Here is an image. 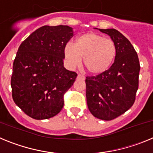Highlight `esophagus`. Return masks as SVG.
I'll list each match as a JSON object with an SVG mask.
<instances>
[{"mask_svg": "<svg viewBox=\"0 0 153 153\" xmlns=\"http://www.w3.org/2000/svg\"><path fill=\"white\" fill-rule=\"evenodd\" d=\"M77 78L79 79H83H83H85V76L83 75H82V74H78Z\"/></svg>", "mask_w": 153, "mask_h": 153, "instance_id": "obj_1", "label": "esophagus"}]
</instances>
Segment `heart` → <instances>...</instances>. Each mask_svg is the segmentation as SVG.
Masks as SVG:
<instances>
[{
    "label": "heart",
    "instance_id": "b5f03b06",
    "mask_svg": "<svg viewBox=\"0 0 153 153\" xmlns=\"http://www.w3.org/2000/svg\"><path fill=\"white\" fill-rule=\"evenodd\" d=\"M63 54L70 68L79 66L83 58L87 71L97 75L106 71L113 64L117 56V46L111 39L96 33H86L78 36L74 44L67 43Z\"/></svg>",
    "mask_w": 153,
    "mask_h": 153
}]
</instances>
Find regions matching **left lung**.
Returning a JSON list of instances; mask_svg holds the SVG:
<instances>
[{
    "label": "left lung",
    "mask_w": 153,
    "mask_h": 153,
    "mask_svg": "<svg viewBox=\"0 0 153 153\" xmlns=\"http://www.w3.org/2000/svg\"><path fill=\"white\" fill-rule=\"evenodd\" d=\"M98 30L114 41L117 56L106 71L95 76H86V102L93 116L108 121L123 114L134 103L140 66L134 47L120 31Z\"/></svg>",
    "instance_id": "1"
}]
</instances>
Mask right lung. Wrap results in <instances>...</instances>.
I'll return each mask as SVG.
<instances>
[{
	"instance_id": "right-lung-1",
	"label": "right lung",
	"mask_w": 153,
	"mask_h": 153,
	"mask_svg": "<svg viewBox=\"0 0 153 153\" xmlns=\"http://www.w3.org/2000/svg\"><path fill=\"white\" fill-rule=\"evenodd\" d=\"M74 36L69 26H43L20 45L13 63L12 97L31 118L46 120L60 113L63 96L77 74L63 67V49Z\"/></svg>"
}]
</instances>
